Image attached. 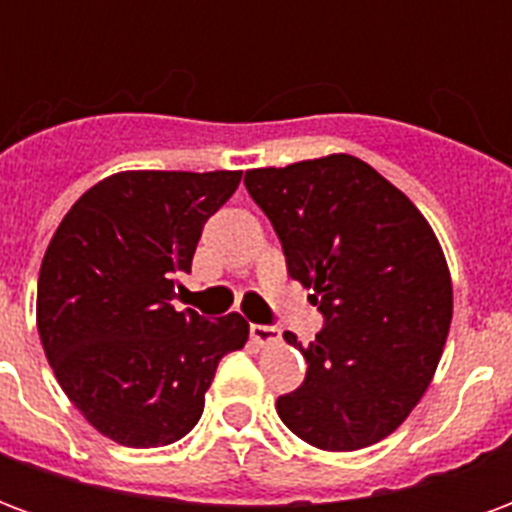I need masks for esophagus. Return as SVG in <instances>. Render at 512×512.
<instances>
[{
	"label": "esophagus",
	"mask_w": 512,
	"mask_h": 512,
	"mask_svg": "<svg viewBox=\"0 0 512 512\" xmlns=\"http://www.w3.org/2000/svg\"><path fill=\"white\" fill-rule=\"evenodd\" d=\"M249 334H252V340L260 345L277 343L279 340L277 329H274V326H263V323H252V326H249Z\"/></svg>",
	"instance_id": "1"
}]
</instances>
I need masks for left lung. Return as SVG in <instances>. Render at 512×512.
<instances>
[{"mask_svg":"<svg viewBox=\"0 0 512 512\" xmlns=\"http://www.w3.org/2000/svg\"><path fill=\"white\" fill-rule=\"evenodd\" d=\"M244 186L279 235L288 274L323 315L310 345L285 334L307 376L279 395V419L318 450L386 439L425 395L450 332V271L430 224L345 153L249 169Z\"/></svg>","mask_w":512,"mask_h":512,"instance_id":"left-lung-1","label":"left lung"}]
</instances>
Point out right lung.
<instances>
[{
    "mask_svg": "<svg viewBox=\"0 0 512 512\" xmlns=\"http://www.w3.org/2000/svg\"><path fill=\"white\" fill-rule=\"evenodd\" d=\"M241 172H117L84 191L38 277V332L62 392L123 447H164L202 417L224 354L249 323L172 307L202 227Z\"/></svg>",
    "mask_w": 512,
    "mask_h": 512,
    "instance_id": "obj_1",
    "label": "right lung"
}]
</instances>
